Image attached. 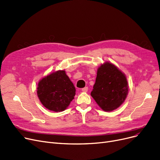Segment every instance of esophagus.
<instances>
[{
  "mask_svg": "<svg viewBox=\"0 0 160 160\" xmlns=\"http://www.w3.org/2000/svg\"><path fill=\"white\" fill-rule=\"evenodd\" d=\"M88 90V87H85V88H83L82 89V91L84 92H87Z\"/></svg>",
  "mask_w": 160,
  "mask_h": 160,
  "instance_id": "esophagus-1",
  "label": "esophagus"
}]
</instances>
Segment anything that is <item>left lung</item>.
Returning <instances> with one entry per match:
<instances>
[{
	"label": "left lung",
	"mask_w": 160,
	"mask_h": 160,
	"mask_svg": "<svg viewBox=\"0 0 160 160\" xmlns=\"http://www.w3.org/2000/svg\"><path fill=\"white\" fill-rule=\"evenodd\" d=\"M128 90L125 74L113 64L106 62L98 70L91 96L103 111H111L124 102Z\"/></svg>",
	"instance_id": "1"
}]
</instances>
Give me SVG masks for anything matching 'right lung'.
I'll list each match as a JSON object with an SVG mask.
<instances>
[{
    "mask_svg": "<svg viewBox=\"0 0 160 160\" xmlns=\"http://www.w3.org/2000/svg\"><path fill=\"white\" fill-rule=\"evenodd\" d=\"M38 96L45 107L60 112L66 109L72 101L76 89L64 70H58L41 80L38 84Z\"/></svg>",
    "mask_w": 160,
    "mask_h": 160,
    "instance_id": "1",
    "label": "right lung"
}]
</instances>
